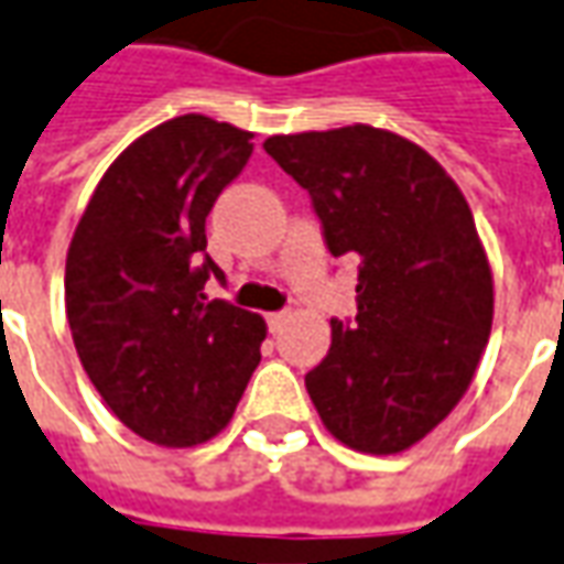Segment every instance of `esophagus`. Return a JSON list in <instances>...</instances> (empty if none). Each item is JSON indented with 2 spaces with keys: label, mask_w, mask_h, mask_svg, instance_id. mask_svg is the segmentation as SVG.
Listing matches in <instances>:
<instances>
[{
  "label": "esophagus",
  "mask_w": 564,
  "mask_h": 564,
  "mask_svg": "<svg viewBox=\"0 0 564 564\" xmlns=\"http://www.w3.org/2000/svg\"><path fill=\"white\" fill-rule=\"evenodd\" d=\"M291 313L289 310H279V313H267V323H270V328H279L285 319H289Z\"/></svg>",
  "instance_id": "obj_1"
}]
</instances>
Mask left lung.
Masks as SVG:
<instances>
[{"label":"left lung","instance_id":"8db88e82","mask_svg":"<svg viewBox=\"0 0 564 564\" xmlns=\"http://www.w3.org/2000/svg\"><path fill=\"white\" fill-rule=\"evenodd\" d=\"M335 257H357V323L332 319L307 391L344 447L391 456L463 400L494 326V273L466 195L422 145L369 123L270 135Z\"/></svg>","mask_w":564,"mask_h":564}]
</instances>
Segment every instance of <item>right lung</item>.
<instances>
[{"label": "right lung", "instance_id": "obj_1", "mask_svg": "<svg viewBox=\"0 0 564 564\" xmlns=\"http://www.w3.org/2000/svg\"><path fill=\"white\" fill-rule=\"evenodd\" d=\"M254 132L183 115L142 132L98 180L64 263L77 357L108 410L161 447L229 425L267 323L207 301L204 220L251 158Z\"/></svg>", "mask_w": 564, "mask_h": 564}]
</instances>
